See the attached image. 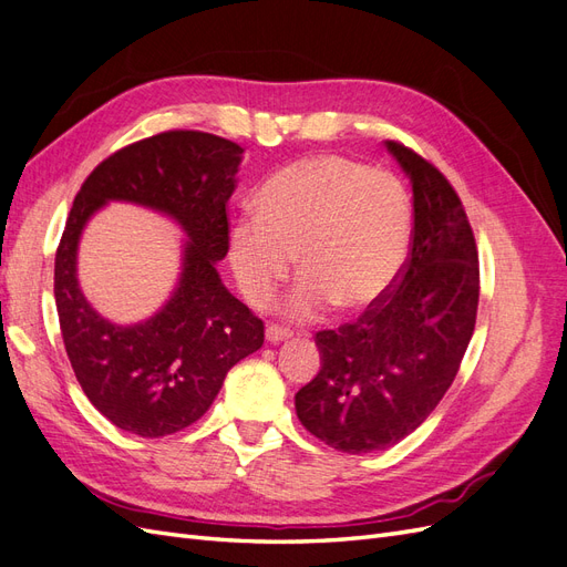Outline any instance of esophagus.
<instances>
[{
  "label": "esophagus",
  "mask_w": 567,
  "mask_h": 567,
  "mask_svg": "<svg viewBox=\"0 0 567 567\" xmlns=\"http://www.w3.org/2000/svg\"><path fill=\"white\" fill-rule=\"evenodd\" d=\"M286 338H290V331L284 329V326H279V323H269L267 326V340L269 342H281Z\"/></svg>",
  "instance_id": "1"
}]
</instances>
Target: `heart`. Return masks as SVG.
Segmentation results:
<instances>
[{"instance_id":"b5f03b06","label":"heart","mask_w":567,"mask_h":567,"mask_svg":"<svg viewBox=\"0 0 567 567\" xmlns=\"http://www.w3.org/2000/svg\"><path fill=\"white\" fill-rule=\"evenodd\" d=\"M409 234V198L398 177L326 153L267 179L257 215L234 221L229 262L255 307L274 300L298 255L305 279L288 302L290 315L315 319L333 302L362 312L400 277Z\"/></svg>"}]
</instances>
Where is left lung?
I'll list each match as a JSON object with an SVG mask.
<instances>
[{
	"label": "left lung",
	"instance_id": "1",
	"mask_svg": "<svg viewBox=\"0 0 567 567\" xmlns=\"http://www.w3.org/2000/svg\"><path fill=\"white\" fill-rule=\"evenodd\" d=\"M414 188L409 255L357 321L317 333L321 369L296 394L300 423L348 454L388 450L431 416L471 342L480 262L466 208L440 169L385 142Z\"/></svg>",
	"mask_w": 567,
	"mask_h": 567
}]
</instances>
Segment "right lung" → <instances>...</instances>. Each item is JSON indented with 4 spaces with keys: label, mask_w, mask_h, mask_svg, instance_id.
I'll return each mask as SVG.
<instances>
[{
    "label": "right lung",
    "mask_w": 567,
    "mask_h": 567,
    "mask_svg": "<svg viewBox=\"0 0 567 567\" xmlns=\"http://www.w3.org/2000/svg\"><path fill=\"white\" fill-rule=\"evenodd\" d=\"M241 153L208 132H161L101 161L73 200L54 262L61 336L80 388L120 431L140 437L184 431L210 409L227 371L262 348V319L215 269L229 250L227 203ZM106 199L167 212L189 234L176 296L144 324L99 318L76 286L79 234Z\"/></svg>",
    "instance_id": "add662e5"
}]
</instances>
